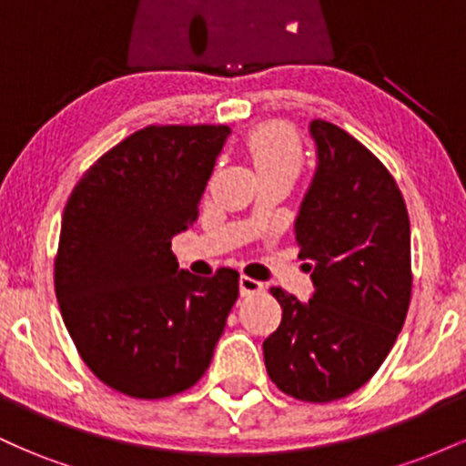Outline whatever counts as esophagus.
<instances>
[{"mask_svg": "<svg viewBox=\"0 0 466 466\" xmlns=\"http://www.w3.org/2000/svg\"><path fill=\"white\" fill-rule=\"evenodd\" d=\"M238 289H240V296H251V293L263 291L265 285H263V282H260V280H256V278L240 276V280H238Z\"/></svg>", "mask_w": 466, "mask_h": 466, "instance_id": "1", "label": "esophagus"}]
</instances>
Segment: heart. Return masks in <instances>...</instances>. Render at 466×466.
Returning a JSON list of instances; mask_svg holds the SVG:
<instances>
[{"label":"heart","instance_id":"heart-1","mask_svg":"<svg viewBox=\"0 0 466 466\" xmlns=\"http://www.w3.org/2000/svg\"><path fill=\"white\" fill-rule=\"evenodd\" d=\"M248 151L260 177L285 175L296 179L304 162L300 137L282 122H269L251 131L248 136Z\"/></svg>","mask_w":466,"mask_h":466}]
</instances>
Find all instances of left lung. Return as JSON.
Instances as JSON below:
<instances>
[{
  "label": "left lung",
  "instance_id": "obj_1",
  "mask_svg": "<svg viewBox=\"0 0 466 466\" xmlns=\"http://www.w3.org/2000/svg\"><path fill=\"white\" fill-rule=\"evenodd\" d=\"M309 133L318 166L293 232L313 293L302 302L271 287L282 319L263 352L282 392L329 403L368 383L403 329L410 218L397 181L363 144L324 120Z\"/></svg>",
  "mask_w": 466,
  "mask_h": 466
}]
</instances>
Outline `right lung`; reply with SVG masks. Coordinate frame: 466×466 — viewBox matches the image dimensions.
I'll use <instances>...</instances> for the list:
<instances>
[{"mask_svg": "<svg viewBox=\"0 0 466 466\" xmlns=\"http://www.w3.org/2000/svg\"><path fill=\"white\" fill-rule=\"evenodd\" d=\"M229 127H147L80 177L61 221L56 300L100 381L133 399L195 386L238 298V271L179 269L170 240L192 228Z\"/></svg>", "mask_w": 466, "mask_h": 466, "instance_id": "1", "label": "right lung"}]
</instances>
